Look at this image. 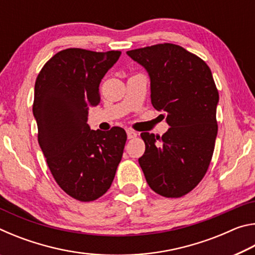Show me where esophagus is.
<instances>
[{
    "mask_svg": "<svg viewBox=\"0 0 255 255\" xmlns=\"http://www.w3.org/2000/svg\"><path fill=\"white\" fill-rule=\"evenodd\" d=\"M127 137H128V139H133V138L137 137V132L133 131V130H130V129H128Z\"/></svg>",
    "mask_w": 255,
    "mask_h": 255,
    "instance_id": "obj_1",
    "label": "esophagus"
}]
</instances>
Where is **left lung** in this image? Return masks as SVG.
Here are the masks:
<instances>
[{
	"instance_id": "obj_1",
	"label": "left lung",
	"mask_w": 255,
	"mask_h": 255,
	"mask_svg": "<svg viewBox=\"0 0 255 255\" xmlns=\"http://www.w3.org/2000/svg\"><path fill=\"white\" fill-rule=\"evenodd\" d=\"M127 55L148 72L150 101L170 126L162 137L140 133L145 153L138 162L153 191L180 198L197 187L213 157L219 100L213 74L205 60L169 42Z\"/></svg>"
}]
</instances>
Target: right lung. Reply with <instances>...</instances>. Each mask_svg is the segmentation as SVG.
<instances>
[{"instance_id": "add662e5", "label": "right lung", "mask_w": 255, "mask_h": 255, "mask_svg": "<svg viewBox=\"0 0 255 255\" xmlns=\"http://www.w3.org/2000/svg\"><path fill=\"white\" fill-rule=\"evenodd\" d=\"M120 54L60 50L34 84L32 111L47 165L59 187L83 202L97 200L110 188L127 140L123 128L91 130L86 123L90 108L100 103V82Z\"/></svg>"}]
</instances>
